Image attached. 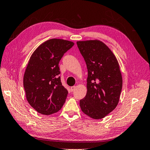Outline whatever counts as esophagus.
<instances>
[{"mask_svg": "<svg viewBox=\"0 0 150 150\" xmlns=\"http://www.w3.org/2000/svg\"><path fill=\"white\" fill-rule=\"evenodd\" d=\"M76 86H71V92L74 91V90L76 89Z\"/></svg>", "mask_w": 150, "mask_h": 150, "instance_id": "obj_1", "label": "esophagus"}]
</instances>
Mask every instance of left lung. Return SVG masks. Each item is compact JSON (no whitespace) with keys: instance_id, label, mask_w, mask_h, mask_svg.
I'll return each instance as SVG.
<instances>
[{"instance_id":"obj_1","label":"left lung","mask_w":150,"mask_h":150,"mask_svg":"<svg viewBox=\"0 0 150 150\" xmlns=\"http://www.w3.org/2000/svg\"><path fill=\"white\" fill-rule=\"evenodd\" d=\"M88 69L86 94L79 101L82 112L94 119L104 118L116 108L122 78L114 53L99 40L78 41Z\"/></svg>"}]
</instances>
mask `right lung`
Wrapping results in <instances>:
<instances>
[{
  "label": "right lung",
  "mask_w": 150,
  "mask_h": 150,
  "mask_svg": "<svg viewBox=\"0 0 150 150\" xmlns=\"http://www.w3.org/2000/svg\"><path fill=\"white\" fill-rule=\"evenodd\" d=\"M74 45L71 41L52 38L40 45L30 57L23 83L28 103L40 114H54L65 102L68 91L58 76V64Z\"/></svg>",
  "instance_id": "add662e5"
}]
</instances>
